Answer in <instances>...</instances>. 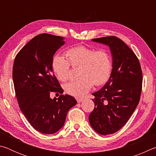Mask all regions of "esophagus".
I'll return each mask as SVG.
<instances>
[{
    "label": "esophagus",
    "mask_w": 156,
    "mask_h": 156,
    "mask_svg": "<svg viewBox=\"0 0 156 156\" xmlns=\"http://www.w3.org/2000/svg\"><path fill=\"white\" fill-rule=\"evenodd\" d=\"M76 100H77V102H83V100H84V99L83 98H79V97H78V98H76Z\"/></svg>",
    "instance_id": "34e87169"
}]
</instances>
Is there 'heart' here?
<instances>
[{
    "label": "heart",
    "mask_w": 156,
    "mask_h": 156,
    "mask_svg": "<svg viewBox=\"0 0 156 156\" xmlns=\"http://www.w3.org/2000/svg\"><path fill=\"white\" fill-rule=\"evenodd\" d=\"M67 59L60 55L52 59V70L57 78L67 81L70 76V65L80 67L78 76L80 79L72 81L65 85L67 94L82 96L90 90L94 84L100 86L106 83L112 72V60L109 53L104 50L96 51L84 46L73 47L65 53Z\"/></svg>",
    "instance_id": "heart-1"
}]
</instances>
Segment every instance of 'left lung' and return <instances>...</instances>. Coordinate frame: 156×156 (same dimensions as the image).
<instances>
[{
	"label": "left lung",
	"instance_id": "left-lung-1",
	"mask_svg": "<svg viewBox=\"0 0 156 156\" xmlns=\"http://www.w3.org/2000/svg\"><path fill=\"white\" fill-rule=\"evenodd\" d=\"M91 41L109 47L112 56V74L103 87L92 94L95 107L89 115L95 131L109 135L120 130L138 106L142 91L141 67L133 51L117 37Z\"/></svg>",
	"mask_w": 156,
	"mask_h": 156
}]
</instances>
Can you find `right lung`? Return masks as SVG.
Returning <instances> with one entry per match:
<instances>
[{
	"label": "right lung",
	"instance_id": "obj_1",
	"mask_svg": "<svg viewBox=\"0 0 156 156\" xmlns=\"http://www.w3.org/2000/svg\"><path fill=\"white\" fill-rule=\"evenodd\" d=\"M64 38L49 34L34 37L18 53L13 66V81L21 112L33 127L52 134L64 125L68 111L76 105L72 96L50 98L51 91L62 94L53 73L54 55L64 45Z\"/></svg>",
	"mask_w": 156,
	"mask_h": 156
}]
</instances>
